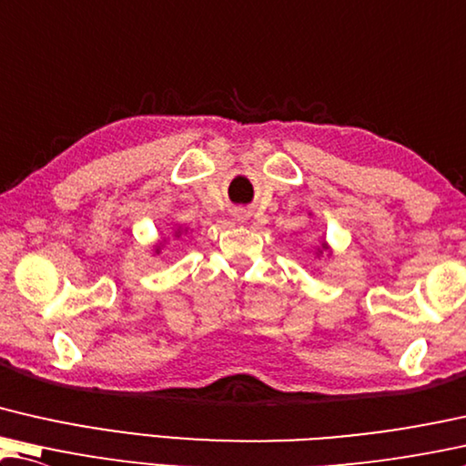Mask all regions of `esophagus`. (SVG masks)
<instances>
[{"label": "esophagus", "mask_w": 466, "mask_h": 466, "mask_svg": "<svg viewBox=\"0 0 466 466\" xmlns=\"http://www.w3.org/2000/svg\"><path fill=\"white\" fill-rule=\"evenodd\" d=\"M231 217L235 222H241V225H244V222H248L249 218V210H246V208H233Z\"/></svg>", "instance_id": "34e87169"}]
</instances>
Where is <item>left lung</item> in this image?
<instances>
[{"label": "left lung", "instance_id": "left-lung-1", "mask_svg": "<svg viewBox=\"0 0 466 466\" xmlns=\"http://www.w3.org/2000/svg\"><path fill=\"white\" fill-rule=\"evenodd\" d=\"M323 252H328V254L332 252V249H329V246H328V241H321V246H317V252H315V254L321 256Z\"/></svg>", "mask_w": 466, "mask_h": 466}]
</instances>
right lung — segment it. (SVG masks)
I'll return each mask as SVG.
<instances>
[{
	"label": "right lung",
	"instance_id": "add662e5",
	"mask_svg": "<svg viewBox=\"0 0 466 466\" xmlns=\"http://www.w3.org/2000/svg\"><path fill=\"white\" fill-rule=\"evenodd\" d=\"M185 233H188V228H187V227H174V228H172V238H174V239H178L180 235H185ZM164 246H166V239H161L159 244H155V246H153V252H155V254H159V252H161V248H164Z\"/></svg>",
	"mask_w": 466,
	"mask_h": 466
}]
</instances>
